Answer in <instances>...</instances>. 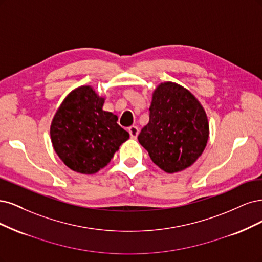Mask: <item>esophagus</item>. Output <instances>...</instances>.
Segmentation results:
<instances>
[{"mask_svg":"<svg viewBox=\"0 0 262 262\" xmlns=\"http://www.w3.org/2000/svg\"><path fill=\"white\" fill-rule=\"evenodd\" d=\"M128 133H129V136L132 139H136L138 134H139V128L137 127V126H130V127L128 128Z\"/></svg>","mask_w":262,"mask_h":262,"instance_id":"1","label":"esophagus"}]
</instances>
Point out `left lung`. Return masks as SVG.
I'll use <instances>...</instances> for the list:
<instances>
[{"label": "left lung", "mask_w": 262, "mask_h": 262, "mask_svg": "<svg viewBox=\"0 0 262 262\" xmlns=\"http://www.w3.org/2000/svg\"><path fill=\"white\" fill-rule=\"evenodd\" d=\"M209 138L208 117L190 91L175 82L156 88L149 107V123L138 136L161 170L181 172L196 162Z\"/></svg>", "instance_id": "1"}]
</instances>
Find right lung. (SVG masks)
<instances>
[{
  "mask_svg": "<svg viewBox=\"0 0 262 262\" xmlns=\"http://www.w3.org/2000/svg\"><path fill=\"white\" fill-rule=\"evenodd\" d=\"M104 98L91 86L67 95L50 128L56 155L71 170L95 174L111 161L129 134L117 124V116L103 111Z\"/></svg>",
  "mask_w": 262,
  "mask_h": 262,
  "instance_id": "1",
  "label": "right lung"
}]
</instances>
